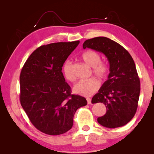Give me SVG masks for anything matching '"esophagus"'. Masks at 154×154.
Returning a JSON list of instances; mask_svg holds the SVG:
<instances>
[{
    "mask_svg": "<svg viewBox=\"0 0 154 154\" xmlns=\"http://www.w3.org/2000/svg\"><path fill=\"white\" fill-rule=\"evenodd\" d=\"M86 100H87V103H88V105L91 103V98H89V97H87Z\"/></svg>",
    "mask_w": 154,
    "mask_h": 154,
    "instance_id": "obj_1",
    "label": "esophagus"
}]
</instances>
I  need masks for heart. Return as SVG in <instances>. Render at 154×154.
I'll return each mask as SVG.
<instances>
[{"label":"heart","mask_w":154,"mask_h":154,"mask_svg":"<svg viewBox=\"0 0 154 154\" xmlns=\"http://www.w3.org/2000/svg\"><path fill=\"white\" fill-rule=\"evenodd\" d=\"M81 58L88 66L92 67V72L97 78L104 79L108 75L109 68L106 63L101 61L100 54L95 51H87L81 55ZM62 71L65 78L70 82L74 80L72 72V65L71 61L67 60L63 66ZM100 82L95 78L79 81L74 85L73 91L76 94L84 96H89L98 89Z\"/></svg>","instance_id":"obj_1"}]
</instances>
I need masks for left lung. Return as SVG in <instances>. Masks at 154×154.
I'll return each mask as SVG.
<instances>
[{
	"label": "left lung",
	"mask_w": 154,
	"mask_h": 154,
	"mask_svg": "<svg viewBox=\"0 0 154 154\" xmlns=\"http://www.w3.org/2000/svg\"><path fill=\"white\" fill-rule=\"evenodd\" d=\"M83 48L103 53L110 64L108 79L92 99V103L101 102L106 108L97 122L110 128L123 127L136 114L140 94V80L132 57L123 46L103 36L85 40Z\"/></svg>",
	"instance_id": "8db88e82"
}]
</instances>
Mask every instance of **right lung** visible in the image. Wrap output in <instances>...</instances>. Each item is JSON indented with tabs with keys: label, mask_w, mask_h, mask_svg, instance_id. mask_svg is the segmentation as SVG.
I'll use <instances>...</instances> for the list:
<instances>
[{
	"label": "right lung",
	"mask_w": 154,
	"mask_h": 154,
	"mask_svg": "<svg viewBox=\"0 0 154 154\" xmlns=\"http://www.w3.org/2000/svg\"><path fill=\"white\" fill-rule=\"evenodd\" d=\"M80 41L42 45L32 53L20 75V103L31 123L40 132L57 136L73 125V117L85 106V97L71 94L62 67Z\"/></svg>",
	"instance_id": "obj_1"
}]
</instances>
